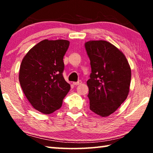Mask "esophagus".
Masks as SVG:
<instances>
[{
	"label": "esophagus",
	"mask_w": 153,
	"mask_h": 153,
	"mask_svg": "<svg viewBox=\"0 0 153 153\" xmlns=\"http://www.w3.org/2000/svg\"><path fill=\"white\" fill-rule=\"evenodd\" d=\"M73 84H74V85H75V86H77V85H79L82 84V81L81 80H79V81H77L76 82H74Z\"/></svg>",
	"instance_id": "obj_1"
}]
</instances>
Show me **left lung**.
<instances>
[{
	"mask_svg": "<svg viewBox=\"0 0 153 153\" xmlns=\"http://www.w3.org/2000/svg\"><path fill=\"white\" fill-rule=\"evenodd\" d=\"M91 74L87 81L90 109L102 117L115 112L125 101L131 82V69L125 55L110 42H85Z\"/></svg>",
	"mask_w": 153,
	"mask_h": 153,
	"instance_id": "8db88e82",
	"label": "left lung"
}]
</instances>
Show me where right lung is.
Wrapping results in <instances>:
<instances>
[{"label": "right lung", "instance_id": "obj_1", "mask_svg": "<svg viewBox=\"0 0 153 153\" xmlns=\"http://www.w3.org/2000/svg\"><path fill=\"white\" fill-rule=\"evenodd\" d=\"M69 46L65 40L41 41L23 59L19 79L32 107L44 114L60 108L70 90L65 80L63 56Z\"/></svg>", "mask_w": 153, "mask_h": 153}]
</instances>
